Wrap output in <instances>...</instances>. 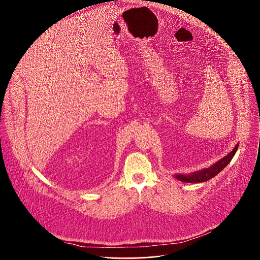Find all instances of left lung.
<instances>
[{"label": "left lung", "mask_w": 260, "mask_h": 260, "mask_svg": "<svg viewBox=\"0 0 260 260\" xmlns=\"http://www.w3.org/2000/svg\"><path fill=\"white\" fill-rule=\"evenodd\" d=\"M238 146H239V143H237L235 145V147L230 153H228L226 156L223 157L222 159L218 160L217 162H215L213 165L209 166L208 168H203L199 171H194V172H191L188 174H175L174 178H176L177 180H179L181 182H185V183L206 182V181L210 180L211 178L215 177L230 163L231 159L233 158V156L235 155V153L238 149Z\"/></svg>", "instance_id": "1"}]
</instances>
